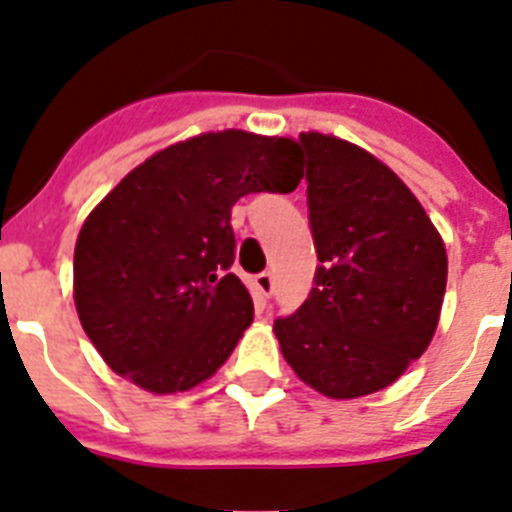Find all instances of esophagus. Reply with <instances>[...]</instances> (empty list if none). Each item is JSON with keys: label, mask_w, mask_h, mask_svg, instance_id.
<instances>
[{"label": "esophagus", "mask_w": 512, "mask_h": 512, "mask_svg": "<svg viewBox=\"0 0 512 512\" xmlns=\"http://www.w3.org/2000/svg\"><path fill=\"white\" fill-rule=\"evenodd\" d=\"M255 286H257V291L262 293V296H270V293H273V288H275L273 273H260V275H255Z\"/></svg>", "instance_id": "34e87169"}]
</instances>
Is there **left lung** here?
Masks as SVG:
<instances>
[{
    "label": "left lung",
    "mask_w": 512,
    "mask_h": 512,
    "mask_svg": "<svg viewBox=\"0 0 512 512\" xmlns=\"http://www.w3.org/2000/svg\"><path fill=\"white\" fill-rule=\"evenodd\" d=\"M317 273L309 299L273 332L304 384L366 397L417 361L446 293L443 239L412 190L361 146L301 133Z\"/></svg>",
    "instance_id": "left-lung-1"
}]
</instances>
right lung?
Here are the masks:
<instances>
[{"mask_svg":"<svg viewBox=\"0 0 512 512\" xmlns=\"http://www.w3.org/2000/svg\"><path fill=\"white\" fill-rule=\"evenodd\" d=\"M293 139L201 133L128 172L87 216L74 247V304L118 376L154 394L211 379L252 324L234 262L231 206L301 182Z\"/></svg>","mask_w":512,"mask_h":512,"instance_id":"add662e5","label":"right lung"}]
</instances>
